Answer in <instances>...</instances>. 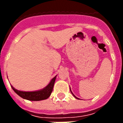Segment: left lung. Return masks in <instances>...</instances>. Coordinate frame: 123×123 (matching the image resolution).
I'll list each match as a JSON object with an SVG mask.
<instances>
[{
	"instance_id": "left-lung-1",
	"label": "left lung",
	"mask_w": 123,
	"mask_h": 123,
	"mask_svg": "<svg viewBox=\"0 0 123 123\" xmlns=\"http://www.w3.org/2000/svg\"><path fill=\"white\" fill-rule=\"evenodd\" d=\"M70 91H71V93H72V94H73V95L74 96V97H75V98H77V99H79V98H77V97H76V96H75L74 95V94H73V92H71V89H70Z\"/></svg>"
}]
</instances>
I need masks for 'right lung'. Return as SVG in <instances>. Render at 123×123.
<instances>
[{
	"mask_svg": "<svg viewBox=\"0 0 123 123\" xmlns=\"http://www.w3.org/2000/svg\"><path fill=\"white\" fill-rule=\"evenodd\" d=\"M55 79L56 76L51 80L47 86H46L42 89L36 91H18L14 89L12 86H11V87L18 96H20V97H22L24 99L30 100V101H41V100L47 99L48 98L50 97V94L53 91V87H54Z\"/></svg>",
	"mask_w": 123,
	"mask_h": 123,
	"instance_id": "1",
	"label": "right lung"
}]
</instances>
